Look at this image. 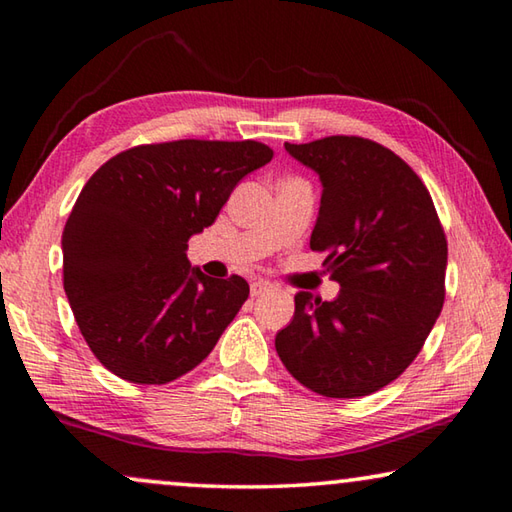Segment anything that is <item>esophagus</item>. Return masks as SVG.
Here are the masks:
<instances>
[{"label": "esophagus", "instance_id": "1", "mask_svg": "<svg viewBox=\"0 0 512 512\" xmlns=\"http://www.w3.org/2000/svg\"><path fill=\"white\" fill-rule=\"evenodd\" d=\"M271 289H273V284L268 282V280H255L253 284H250V296L259 298V296H264V293H268Z\"/></svg>", "mask_w": 512, "mask_h": 512}]
</instances>
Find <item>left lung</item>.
Masks as SVG:
<instances>
[{
	"label": "left lung",
	"mask_w": 512,
	"mask_h": 512,
	"mask_svg": "<svg viewBox=\"0 0 512 512\" xmlns=\"http://www.w3.org/2000/svg\"><path fill=\"white\" fill-rule=\"evenodd\" d=\"M284 149L323 183L309 246L341 291L296 293L275 350L309 391L370 395L411 366L443 309L445 230L418 173L386 146L332 135Z\"/></svg>",
	"instance_id": "1"
}]
</instances>
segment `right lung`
<instances>
[{
    "instance_id": "1",
    "label": "right lung",
    "mask_w": 512,
    "mask_h": 512,
    "mask_svg": "<svg viewBox=\"0 0 512 512\" xmlns=\"http://www.w3.org/2000/svg\"><path fill=\"white\" fill-rule=\"evenodd\" d=\"M271 158L255 140H176L133 146L92 173L63 230V287L110 372L167 384L212 352L250 289L189 266L187 241Z\"/></svg>"
}]
</instances>
